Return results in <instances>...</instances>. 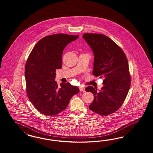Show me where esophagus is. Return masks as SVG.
<instances>
[{"mask_svg": "<svg viewBox=\"0 0 153 153\" xmlns=\"http://www.w3.org/2000/svg\"><path fill=\"white\" fill-rule=\"evenodd\" d=\"M79 90L81 91H85V88L84 87H83V86H79Z\"/></svg>", "mask_w": 153, "mask_h": 153, "instance_id": "obj_1", "label": "esophagus"}]
</instances>
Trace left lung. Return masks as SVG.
Listing matches in <instances>:
<instances>
[{
    "mask_svg": "<svg viewBox=\"0 0 153 153\" xmlns=\"http://www.w3.org/2000/svg\"><path fill=\"white\" fill-rule=\"evenodd\" d=\"M82 38L94 53L93 74L104 79L103 86L98 91L91 86L85 89L94 96L90 110L107 116L121 107L129 91L131 77L128 60L121 48L105 35L85 33Z\"/></svg>",
    "mask_w": 153,
    "mask_h": 153,
    "instance_id": "left-lung-1",
    "label": "left lung"
}]
</instances>
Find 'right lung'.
I'll use <instances>...</instances> for the list:
<instances>
[{"label": "right lung", "mask_w": 153, "mask_h": 153, "mask_svg": "<svg viewBox=\"0 0 153 153\" xmlns=\"http://www.w3.org/2000/svg\"><path fill=\"white\" fill-rule=\"evenodd\" d=\"M79 36L56 34L37 42L27 60L25 77L27 97L43 115L53 116L64 110L79 88L68 83L58 86L56 69L62 68V53L67 45Z\"/></svg>", "instance_id": "add662e5"}]
</instances>
